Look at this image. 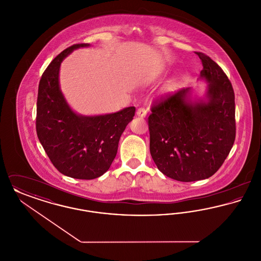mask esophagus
Returning a JSON list of instances; mask_svg holds the SVG:
<instances>
[{
  "label": "esophagus",
  "instance_id": "esophagus-1",
  "mask_svg": "<svg viewBox=\"0 0 261 261\" xmlns=\"http://www.w3.org/2000/svg\"><path fill=\"white\" fill-rule=\"evenodd\" d=\"M136 114L137 116H139V117L145 118L147 116V111L144 108H140L137 110Z\"/></svg>",
  "mask_w": 261,
  "mask_h": 261
}]
</instances>
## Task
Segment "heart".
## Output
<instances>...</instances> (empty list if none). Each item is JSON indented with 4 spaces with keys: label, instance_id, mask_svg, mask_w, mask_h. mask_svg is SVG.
Masks as SVG:
<instances>
[{
    "label": "heart",
    "instance_id": "1",
    "mask_svg": "<svg viewBox=\"0 0 261 261\" xmlns=\"http://www.w3.org/2000/svg\"><path fill=\"white\" fill-rule=\"evenodd\" d=\"M170 88H171V84H168L167 89H165V90H164V92H169V91H170Z\"/></svg>",
    "mask_w": 261,
    "mask_h": 261
}]
</instances>
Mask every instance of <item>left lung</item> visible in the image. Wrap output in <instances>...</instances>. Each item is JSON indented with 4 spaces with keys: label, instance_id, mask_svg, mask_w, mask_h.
Returning <instances> with one entry per match:
<instances>
[{
    "label": "left lung",
    "instance_id": "obj_1",
    "mask_svg": "<svg viewBox=\"0 0 261 261\" xmlns=\"http://www.w3.org/2000/svg\"><path fill=\"white\" fill-rule=\"evenodd\" d=\"M203 69L199 79L207 83L203 97L192 89L176 92L151 108L149 151L159 170L181 182L210 178L232 149L236 137L235 95L221 67L197 53Z\"/></svg>",
    "mask_w": 261,
    "mask_h": 261
}]
</instances>
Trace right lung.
I'll return each instance as SVG.
<instances>
[{"label":"right lung","mask_w":261,"mask_h":261,"mask_svg":"<svg viewBox=\"0 0 261 261\" xmlns=\"http://www.w3.org/2000/svg\"><path fill=\"white\" fill-rule=\"evenodd\" d=\"M86 47L90 44H76L62 50L42 75L36 131L50 162L61 173L91 180L111 167L119 139L135 115V108L99 115L79 114L70 108L60 85L61 63L73 50Z\"/></svg>","instance_id":"add662e5"}]
</instances>
